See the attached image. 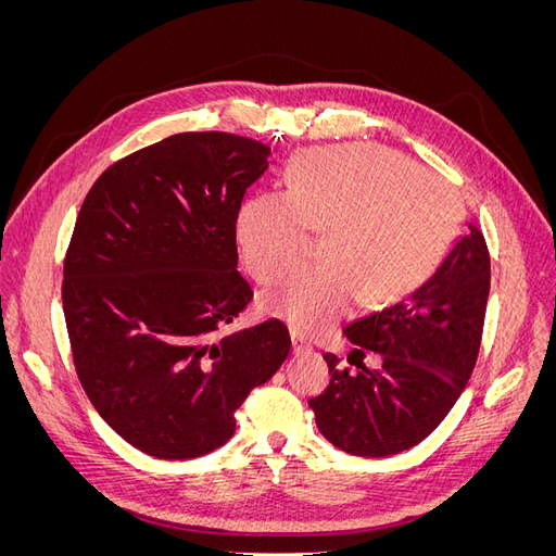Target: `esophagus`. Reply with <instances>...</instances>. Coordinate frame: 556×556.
<instances>
[{"instance_id": "esophagus-1", "label": "esophagus", "mask_w": 556, "mask_h": 556, "mask_svg": "<svg viewBox=\"0 0 556 556\" xmlns=\"http://www.w3.org/2000/svg\"><path fill=\"white\" fill-rule=\"evenodd\" d=\"M292 345H294V355H304V352H311L313 345L306 339V336H301L299 331H292Z\"/></svg>"}]
</instances>
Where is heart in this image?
<instances>
[{"instance_id":"1","label":"heart","mask_w":556,"mask_h":556,"mask_svg":"<svg viewBox=\"0 0 556 556\" xmlns=\"http://www.w3.org/2000/svg\"><path fill=\"white\" fill-rule=\"evenodd\" d=\"M462 220L459 197L431 172L390 150L352 143L299 157L288 192L250 197L237 217L248 271L260 282L304 260L308 231L319 257L260 299L262 313L299 333H319L359 306L417 290L441 264Z\"/></svg>"}]
</instances>
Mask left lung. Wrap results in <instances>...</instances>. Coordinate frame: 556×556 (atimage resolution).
<instances>
[{
    "label": "left lung",
    "mask_w": 556,
    "mask_h": 556,
    "mask_svg": "<svg viewBox=\"0 0 556 556\" xmlns=\"http://www.w3.org/2000/svg\"><path fill=\"white\" fill-rule=\"evenodd\" d=\"M490 296V255L470 225L433 276L415 292L345 327L352 352L380 355L378 368H339L327 352L331 382L308 406L319 433L355 457H390L439 427L473 374ZM352 352L348 362H352Z\"/></svg>",
    "instance_id": "1"
}]
</instances>
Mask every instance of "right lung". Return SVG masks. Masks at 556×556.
<instances>
[{
    "instance_id": "obj_1",
    "label": "right lung",
    "mask_w": 556,
    "mask_h": 556,
    "mask_svg": "<svg viewBox=\"0 0 556 556\" xmlns=\"http://www.w3.org/2000/svg\"><path fill=\"white\" fill-rule=\"evenodd\" d=\"M271 148L223 131L148 146L97 178L64 260L78 380L104 422L157 459L223 447L252 387L290 357L280 319L215 333L252 299L237 217Z\"/></svg>"
}]
</instances>
